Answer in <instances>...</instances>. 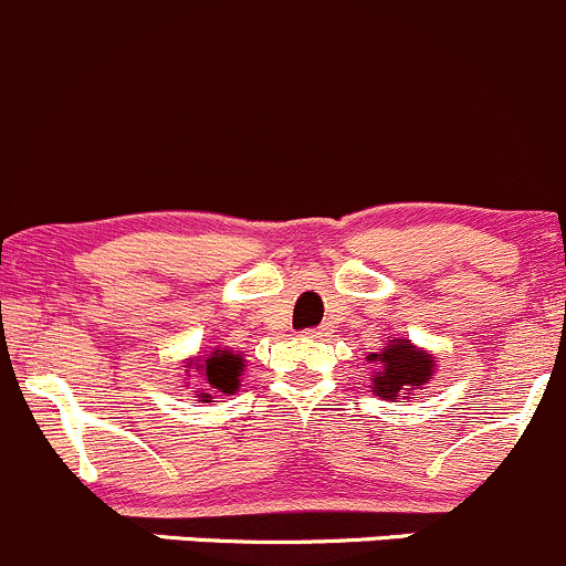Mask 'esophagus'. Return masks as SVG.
Listing matches in <instances>:
<instances>
[{
    "instance_id": "esophagus-1",
    "label": "esophagus",
    "mask_w": 566,
    "mask_h": 566,
    "mask_svg": "<svg viewBox=\"0 0 566 566\" xmlns=\"http://www.w3.org/2000/svg\"><path fill=\"white\" fill-rule=\"evenodd\" d=\"M304 337H312V339H323L328 337V326H315V328H306Z\"/></svg>"
}]
</instances>
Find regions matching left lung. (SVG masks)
<instances>
[{
    "instance_id": "8db88e82",
    "label": "left lung",
    "mask_w": 566,
    "mask_h": 566,
    "mask_svg": "<svg viewBox=\"0 0 566 566\" xmlns=\"http://www.w3.org/2000/svg\"><path fill=\"white\" fill-rule=\"evenodd\" d=\"M367 359L378 365L373 376V392L389 400L409 398L434 373V356L411 345L409 339H389L378 354H370Z\"/></svg>"
}]
</instances>
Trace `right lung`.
Returning <instances> with one entry per match:
<instances>
[{
    "label": "right lung",
    "mask_w": 566,
    "mask_h": 566,
    "mask_svg": "<svg viewBox=\"0 0 566 566\" xmlns=\"http://www.w3.org/2000/svg\"><path fill=\"white\" fill-rule=\"evenodd\" d=\"M190 367H193L196 373H201V381L210 384L212 392H238L240 387V376H243V356L240 354H232V350H212V354H205V356H196V359L188 361ZM205 403H212V395L210 392H201L199 395Z\"/></svg>",
    "instance_id": "obj_1"
}]
</instances>
